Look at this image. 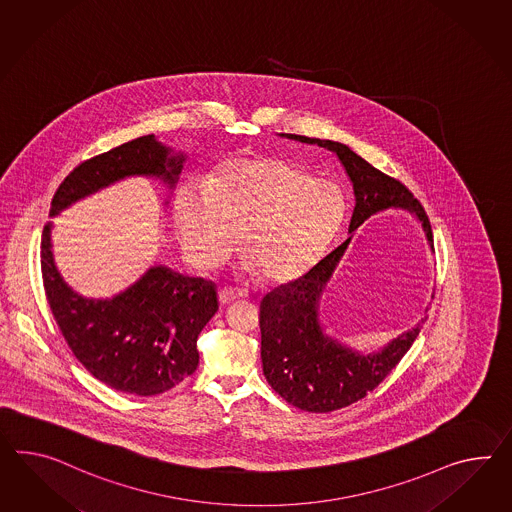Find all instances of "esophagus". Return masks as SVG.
<instances>
[{
    "instance_id": "34e87169",
    "label": "esophagus",
    "mask_w": 512,
    "mask_h": 512,
    "mask_svg": "<svg viewBox=\"0 0 512 512\" xmlns=\"http://www.w3.org/2000/svg\"><path fill=\"white\" fill-rule=\"evenodd\" d=\"M245 293L239 291V289L223 288L219 291V301L221 304H230V302L237 301V299H243Z\"/></svg>"
}]
</instances>
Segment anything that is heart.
<instances>
[{"label": "heart", "instance_id": "heart-1", "mask_svg": "<svg viewBox=\"0 0 512 512\" xmlns=\"http://www.w3.org/2000/svg\"><path fill=\"white\" fill-rule=\"evenodd\" d=\"M343 215L338 185L273 158L228 159L206 184H184L174 197V224L189 262L215 267L239 234L247 252L241 269H258L271 282L310 269Z\"/></svg>", "mask_w": 512, "mask_h": 512}]
</instances>
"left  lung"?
<instances>
[{"instance_id":"obj_1","label":"left lung","mask_w":512,"mask_h":512,"mask_svg":"<svg viewBox=\"0 0 512 512\" xmlns=\"http://www.w3.org/2000/svg\"><path fill=\"white\" fill-rule=\"evenodd\" d=\"M291 141L334 152L353 184L354 208L349 236L310 271L269 291L260 302L263 375L276 394L306 412H332L356 403L377 388L418 338L416 323L379 351L362 353L325 332L319 302L328 278L349 247L360 224L379 211L405 210L414 215L434 250L427 213L405 185L369 165L347 145L328 139L280 133Z\"/></svg>"}]
</instances>
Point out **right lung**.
Listing matches in <instances>:
<instances>
[{
  "mask_svg": "<svg viewBox=\"0 0 512 512\" xmlns=\"http://www.w3.org/2000/svg\"><path fill=\"white\" fill-rule=\"evenodd\" d=\"M184 163V152L159 143L156 135L137 137L70 172L53 195L50 217L132 176L159 180L172 191ZM52 230L53 223L44 226L40 243L44 289L68 347L85 369L113 390L141 397L163 394L193 375L198 334L219 310L217 286L152 265L113 297H83L59 273Z\"/></svg>",
  "mask_w": 512,
  "mask_h": 512,
  "instance_id": "add662e5",
  "label": "right lung"
}]
</instances>
